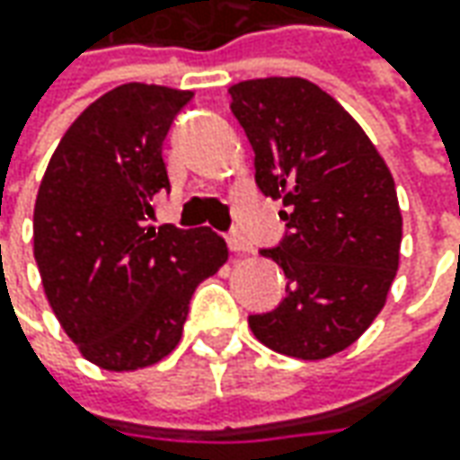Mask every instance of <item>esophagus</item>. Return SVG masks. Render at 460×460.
<instances>
[{"label": "esophagus", "instance_id": "1", "mask_svg": "<svg viewBox=\"0 0 460 460\" xmlns=\"http://www.w3.org/2000/svg\"><path fill=\"white\" fill-rule=\"evenodd\" d=\"M227 245H230V251H233V253H251V251H253V245L243 238L238 230L227 233Z\"/></svg>", "mask_w": 460, "mask_h": 460}]
</instances>
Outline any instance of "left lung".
Returning <instances> with one entry per match:
<instances>
[{
  "mask_svg": "<svg viewBox=\"0 0 460 460\" xmlns=\"http://www.w3.org/2000/svg\"><path fill=\"white\" fill-rule=\"evenodd\" d=\"M256 153L258 189L284 202L287 233L261 256L287 276V296L248 325L276 353L320 361L376 320L399 269L397 189L361 125L299 76L230 86Z\"/></svg>",
  "mask_w": 460,
  "mask_h": 460,
  "instance_id": "left-lung-1",
  "label": "left lung"
}]
</instances>
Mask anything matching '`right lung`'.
<instances>
[{"mask_svg": "<svg viewBox=\"0 0 460 460\" xmlns=\"http://www.w3.org/2000/svg\"><path fill=\"white\" fill-rule=\"evenodd\" d=\"M191 92L122 84L66 130L35 199L32 253L66 335L86 361L135 371L168 356L189 299L227 261L209 227L148 225L168 191L164 140Z\"/></svg>", "mask_w": 460, "mask_h": 460, "instance_id": "1", "label": "right lung"}]
</instances>
